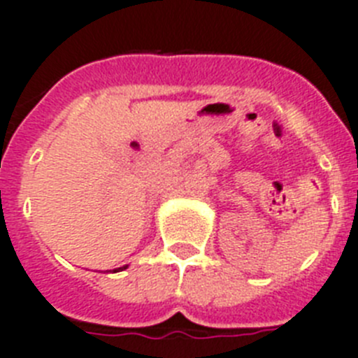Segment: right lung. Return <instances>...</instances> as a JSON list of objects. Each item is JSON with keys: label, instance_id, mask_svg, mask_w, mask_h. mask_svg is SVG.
<instances>
[{"label": "right lung", "instance_id": "add662e5", "mask_svg": "<svg viewBox=\"0 0 358 358\" xmlns=\"http://www.w3.org/2000/svg\"><path fill=\"white\" fill-rule=\"evenodd\" d=\"M123 269H127V266H123V267H118V269H114V273H118V271H123Z\"/></svg>", "mask_w": 358, "mask_h": 358}]
</instances>
